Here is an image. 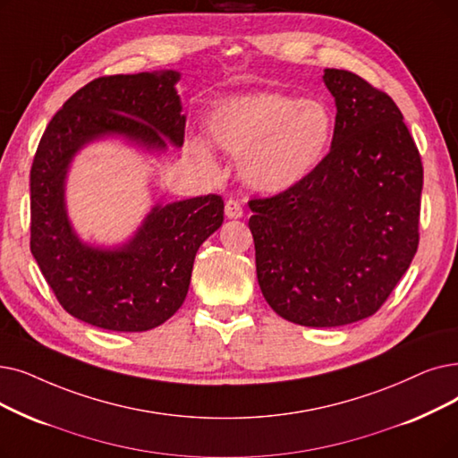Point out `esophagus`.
<instances>
[{
    "instance_id": "esophagus-1",
    "label": "esophagus",
    "mask_w": 458,
    "mask_h": 458,
    "mask_svg": "<svg viewBox=\"0 0 458 458\" xmlns=\"http://www.w3.org/2000/svg\"><path fill=\"white\" fill-rule=\"evenodd\" d=\"M225 213H226L228 218H242L243 216V208H242L240 202L233 200V198H230V200L225 206Z\"/></svg>"
}]
</instances>
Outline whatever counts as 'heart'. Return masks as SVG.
Here are the masks:
<instances>
[{"label":"heart","mask_w":458,"mask_h":458,"mask_svg":"<svg viewBox=\"0 0 458 458\" xmlns=\"http://www.w3.org/2000/svg\"><path fill=\"white\" fill-rule=\"evenodd\" d=\"M208 131L218 148L240 157L245 183L264 192H281L320 165L333 138V115L316 98L284 93H252L216 105ZM189 149L209 163V148L196 140Z\"/></svg>","instance_id":"1"}]
</instances>
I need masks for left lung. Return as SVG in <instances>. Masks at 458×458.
I'll return each instance as SVG.
<instances>
[{
    "instance_id": "obj_1",
    "label": "left lung",
    "mask_w": 458,
    "mask_h": 458,
    "mask_svg": "<svg viewBox=\"0 0 458 458\" xmlns=\"http://www.w3.org/2000/svg\"><path fill=\"white\" fill-rule=\"evenodd\" d=\"M336 117L329 153L303 182L249 202L258 284L284 320L360 322L380 309L420 245L423 165L393 98L326 69Z\"/></svg>"
}]
</instances>
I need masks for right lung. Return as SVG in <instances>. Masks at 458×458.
Instances as JSON below:
<instances>
[{"mask_svg": "<svg viewBox=\"0 0 458 458\" xmlns=\"http://www.w3.org/2000/svg\"><path fill=\"white\" fill-rule=\"evenodd\" d=\"M180 72L95 78L52 119L31 175V254L71 316L108 331H148L185 301L196 250L225 221L221 196L155 204L122 247L84 243L71 226L65 180L74 155L106 136L148 151L183 146L185 115L175 91Z\"/></svg>", "mask_w": 458, "mask_h": 458, "instance_id": "add662e5", "label": "right lung"}]
</instances>
